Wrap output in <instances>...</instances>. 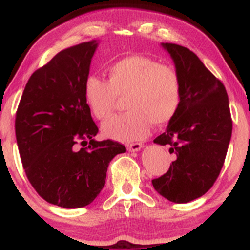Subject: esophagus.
Here are the masks:
<instances>
[{
  "mask_svg": "<svg viewBox=\"0 0 250 250\" xmlns=\"http://www.w3.org/2000/svg\"><path fill=\"white\" fill-rule=\"evenodd\" d=\"M141 148H142V143L140 142H135V143H130V145H127V149L129 151H139Z\"/></svg>",
  "mask_w": 250,
  "mask_h": 250,
  "instance_id": "34e87169",
  "label": "esophagus"
}]
</instances>
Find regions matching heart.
<instances>
[{
  "mask_svg": "<svg viewBox=\"0 0 250 250\" xmlns=\"http://www.w3.org/2000/svg\"><path fill=\"white\" fill-rule=\"evenodd\" d=\"M117 96H125L128 111L105 122L103 134L117 141H136L147 136L151 122L161 125L175 116L182 81L171 65L145 55L125 56L109 65L108 81L90 75L84 82L85 102L100 121L113 114Z\"/></svg>",
  "mask_w": 250,
  "mask_h": 250,
  "instance_id": "heart-1",
  "label": "heart"
}]
</instances>
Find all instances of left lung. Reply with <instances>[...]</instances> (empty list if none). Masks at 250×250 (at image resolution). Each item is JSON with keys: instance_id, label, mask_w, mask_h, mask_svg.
Listing matches in <instances>:
<instances>
[{"instance_id": "1", "label": "left lung", "mask_w": 250, "mask_h": 250, "mask_svg": "<svg viewBox=\"0 0 250 250\" xmlns=\"http://www.w3.org/2000/svg\"><path fill=\"white\" fill-rule=\"evenodd\" d=\"M182 81L177 113L163 134L154 140L170 146L176 159L168 171L151 181L155 190L175 203H187L213 187L223 167L233 121L223 83L191 50L162 43Z\"/></svg>"}]
</instances>
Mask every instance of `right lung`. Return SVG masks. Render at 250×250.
Here are the masks:
<instances>
[{"mask_svg":"<svg viewBox=\"0 0 250 250\" xmlns=\"http://www.w3.org/2000/svg\"><path fill=\"white\" fill-rule=\"evenodd\" d=\"M95 40L60 51L30 76L16 111L15 133L25 175L51 205L81 208L104 187L109 162L125 147L96 141L84 99Z\"/></svg>","mask_w":250,"mask_h":250,"instance_id":"1","label":"right lung"}]
</instances>
